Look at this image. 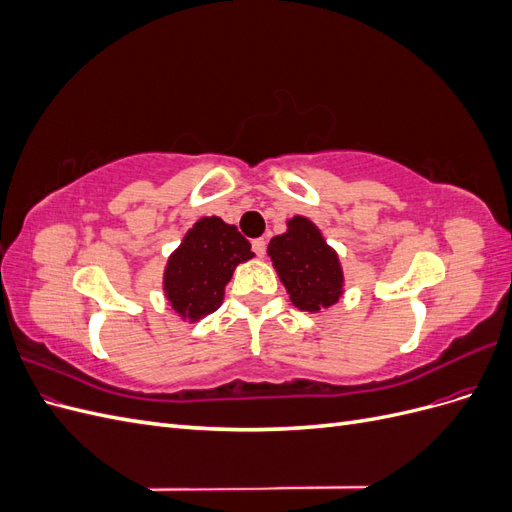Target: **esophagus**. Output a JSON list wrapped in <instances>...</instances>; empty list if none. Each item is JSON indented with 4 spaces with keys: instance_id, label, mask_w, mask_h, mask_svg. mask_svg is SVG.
I'll use <instances>...</instances> for the list:
<instances>
[{
    "instance_id": "esophagus-1",
    "label": "esophagus",
    "mask_w": 512,
    "mask_h": 512,
    "mask_svg": "<svg viewBox=\"0 0 512 512\" xmlns=\"http://www.w3.org/2000/svg\"><path fill=\"white\" fill-rule=\"evenodd\" d=\"M252 250L256 252V256H265V252H267V241L265 239H254L252 241Z\"/></svg>"
}]
</instances>
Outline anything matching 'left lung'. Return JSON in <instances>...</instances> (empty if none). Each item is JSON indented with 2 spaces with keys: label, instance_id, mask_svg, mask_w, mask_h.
Returning a JSON list of instances; mask_svg holds the SVG:
<instances>
[{
  "label": "left lung",
  "instance_id": "left-lung-1",
  "mask_svg": "<svg viewBox=\"0 0 512 512\" xmlns=\"http://www.w3.org/2000/svg\"><path fill=\"white\" fill-rule=\"evenodd\" d=\"M267 254L292 305L303 312L316 314L335 305L344 294V271L337 252L303 215L288 220V230L271 239Z\"/></svg>",
  "mask_w": 512,
  "mask_h": 512
}]
</instances>
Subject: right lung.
<instances>
[{"mask_svg":"<svg viewBox=\"0 0 512 512\" xmlns=\"http://www.w3.org/2000/svg\"><path fill=\"white\" fill-rule=\"evenodd\" d=\"M252 256L237 226L215 215L200 218L166 262L164 297L183 320L205 318L222 305L235 267Z\"/></svg>","mask_w":512,"mask_h":512,"instance_id":"obj_1","label":"right lung"}]
</instances>
